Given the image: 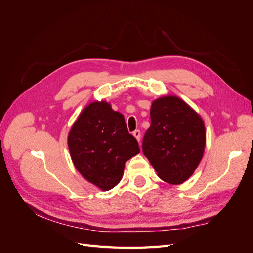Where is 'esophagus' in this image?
Segmentation results:
<instances>
[{
  "label": "esophagus",
  "mask_w": 253,
  "mask_h": 253,
  "mask_svg": "<svg viewBox=\"0 0 253 253\" xmlns=\"http://www.w3.org/2000/svg\"><path fill=\"white\" fill-rule=\"evenodd\" d=\"M133 135H134V137H135V138H136L137 140L140 141V136H141V133H140L139 129H136V131H134V132H133Z\"/></svg>",
  "instance_id": "34e87169"
}]
</instances>
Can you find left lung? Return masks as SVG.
Instances as JSON below:
<instances>
[{
  "instance_id": "obj_1",
  "label": "left lung",
  "mask_w": 253,
  "mask_h": 253,
  "mask_svg": "<svg viewBox=\"0 0 253 253\" xmlns=\"http://www.w3.org/2000/svg\"><path fill=\"white\" fill-rule=\"evenodd\" d=\"M151 126L142 140V152L158 176L179 185L193 174L202 160L206 131L203 119L175 96L153 101Z\"/></svg>"
}]
</instances>
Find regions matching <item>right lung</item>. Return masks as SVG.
<instances>
[{"mask_svg":"<svg viewBox=\"0 0 253 253\" xmlns=\"http://www.w3.org/2000/svg\"><path fill=\"white\" fill-rule=\"evenodd\" d=\"M68 149L76 169L90 183L108 191L121 180L125 164L140 152L128 133L124 115L105 101L87 105L68 134Z\"/></svg>","mask_w":253,"mask_h":253,"instance_id":"add662e5","label":"right lung"}]
</instances>
